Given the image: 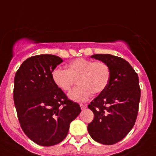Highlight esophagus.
<instances>
[{"mask_svg": "<svg viewBox=\"0 0 156 156\" xmlns=\"http://www.w3.org/2000/svg\"><path fill=\"white\" fill-rule=\"evenodd\" d=\"M80 107H81V109H85L87 108V105H84V104H80Z\"/></svg>", "mask_w": 156, "mask_h": 156, "instance_id": "34e87169", "label": "esophagus"}]
</instances>
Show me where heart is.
<instances>
[{
    "label": "heart",
    "mask_w": 156,
    "mask_h": 156,
    "mask_svg": "<svg viewBox=\"0 0 156 156\" xmlns=\"http://www.w3.org/2000/svg\"><path fill=\"white\" fill-rule=\"evenodd\" d=\"M51 76L55 85L64 92L69 91L77 80L78 86L69 92V98L74 101L83 102L92 93L100 94L106 90L110 81L111 70L103 61L80 58L66 64V69L55 68Z\"/></svg>",
    "instance_id": "1"
}]
</instances>
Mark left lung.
I'll return each instance as SVG.
<instances>
[{
  "mask_svg": "<svg viewBox=\"0 0 156 156\" xmlns=\"http://www.w3.org/2000/svg\"><path fill=\"white\" fill-rule=\"evenodd\" d=\"M91 58L108 64L111 78L106 90L88 108L94 119L87 129L92 139L112 145L123 139L136 123L141 89L138 74L126 60L109 54H95Z\"/></svg>",
  "mask_w": 156,
  "mask_h": 156,
  "instance_id": "left-lung-1",
  "label": "left lung"
}]
</instances>
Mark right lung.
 Instances as JSON below:
<instances>
[{"label": "right lung", "mask_w": 156, "mask_h": 156, "mask_svg": "<svg viewBox=\"0 0 156 156\" xmlns=\"http://www.w3.org/2000/svg\"><path fill=\"white\" fill-rule=\"evenodd\" d=\"M62 62L56 55H38L25 60L15 73L13 98L20 125L41 146L62 141L81 111L52 80V71Z\"/></svg>", "instance_id": "obj_1"}]
</instances>
